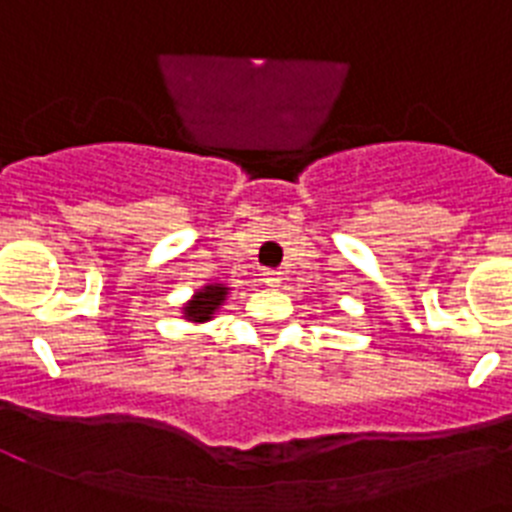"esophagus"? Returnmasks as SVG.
Segmentation results:
<instances>
[{
    "mask_svg": "<svg viewBox=\"0 0 512 512\" xmlns=\"http://www.w3.org/2000/svg\"><path fill=\"white\" fill-rule=\"evenodd\" d=\"M261 282H264L266 287H279V284H282V271L266 269L264 274H261Z\"/></svg>",
    "mask_w": 512,
    "mask_h": 512,
    "instance_id": "34e87169",
    "label": "esophagus"
}]
</instances>
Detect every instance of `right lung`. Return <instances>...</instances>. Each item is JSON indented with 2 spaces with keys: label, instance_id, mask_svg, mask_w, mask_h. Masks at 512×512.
I'll use <instances>...</instances> for the list:
<instances>
[{
  "label": "right lung",
  "instance_id": "1",
  "mask_svg": "<svg viewBox=\"0 0 512 512\" xmlns=\"http://www.w3.org/2000/svg\"><path fill=\"white\" fill-rule=\"evenodd\" d=\"M228 295H230V287H225V284H217V282L205 284V287L197 289V292H194V295L184 302L182 318L187 320V323H194V325L210 323L217 312H220V307L225 305Z\"/></svg>",
  "mask_w": 512,
  "mask_h": 512
}]
</instances>
